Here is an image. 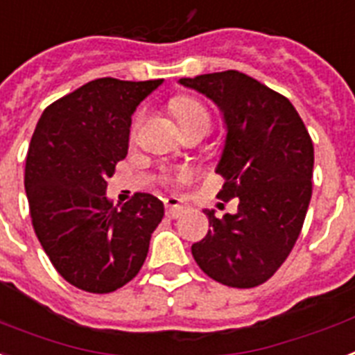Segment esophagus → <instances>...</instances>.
<instances>
[{"mask_svg":"<svg viewBox=\"0 0 355 355\" xmlns=\"http://www.w3.org/2000/svg\"><path fill=\"white\" fill-rule=\"evenodd\" d=\"M165 210H166V218L178 219L181 214L184 212V207L175 198H171V199H165Z\"/></svg>","mask_w":355,"mask_h":355,"instance_id":"34e87169","label":"esophagus"}]
</instances>
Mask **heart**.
Here are the masks:
<instances>
[{
	"label": "heart",
	"mask_w": 355,
	"mask_h": 355,
	"mask_svg": "<svg viewBox=\"0 0 355 355\" xmlns=\"http://www.w3.org/2000/svg\"><path fill=\"white\" fill-rule=\"evenodd\" d=\"M172 112L175 114V118L180 121L183 132L192 130V128H210V114L209 110L205 108V105L198 99L190 98V96H178V98L172 99ZM141 123V114H137L136 119H134V130L139 127ZM187 178V172L180 171L175 174V180H184Z\"/></svg>",
	"instance_id": "heart-1"
}]
</instances>
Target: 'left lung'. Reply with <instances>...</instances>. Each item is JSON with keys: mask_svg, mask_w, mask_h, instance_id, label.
Instances as JSON below:
<instances>
[{"mask_svg": "<svg viewBox=\"0 0 355 355\" xmlns=\"http://www.w3.org/2000/svg\"><path fill=\"white\" fill-rule=\"evenodd\" d=\"M180 83L212 99L223 114L219 198L239 199L237 212L223 219L205 210L212 228L192 245V256L218 283L261 285L285 263L309 210L314 171L309 130L285 96L237 70L181 78Z\"/></svg>", "mask_w": 355, "mask_h": 355, "instance_id": "obj_1", "label": "left lung"}]
</instances>
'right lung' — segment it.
<instances>
[{
  "label": "right lung",
  "mask_w": 355,
  "mask_h": 355,
  "mask_svg": "<svg viewBox=\"0 0 355 355\" xmlns=\"http://www.w3.org/2000/svg\"><path fill=\"white\" fill-rule=\"evenodd\" d=\"M163 83L99 78L43 110L25 165L36 236L70 285L108 294L134 279L165 207L137 192L121 209L107 180L127 157L132 114Z\"/></svg>",
  "instance_id": "add662e5"
}]
</instances>
